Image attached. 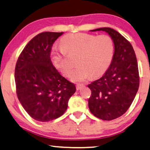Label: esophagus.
I'll list each match as a JSON object with an SVG mask.
<instances>
[{"label": "esophagus", "instance_id": "34e87169", "mask_svg": "<svg viewBox=\"0 0 150 150\" xmlns=\"http://www.w3.org/2000/svg\"><path fill=\"white\" fill-rule=\"evenodd\" d=\"M83 87H84V85L83 84H77L76 85V89H77V90H79V89H81V88H82Z\"/></svg>", "mask_w": 150, "mask_h": 150}]
</instances>
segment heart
I'll return each instance as SVG.
<instances>
[{"mask_svg": "<svg viewBox=\"0 0 150 150\" xmlns=\"http://www.w3.org/2000/svg\"><path fill=\"white\" fill-rule=\"evenodd\" d=\"M62 47H54L52 60L64 75H70L73 63L67 57L79 54L77 67L71 74L73 81H84L92 75H103L110 67L115 53V44L108 35H93L87 33H71L62 38Z\"/></svg>", "mask_w": 150, "mask_h": 150, "instance_id": "obj_1", "label": "heart"}]
</instances>
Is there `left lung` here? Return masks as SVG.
I'll return each mask as SVG.
<instances>
[{
    "mask_svg": "<svg viewBox=\"0 0 150 150\" xmlns=\"http://www.w3.org/2000/svg\"><path fill=\"white\" fill-rule=\"evenodd\" d=\"M115 44V53L110 67L100 79L88 85L91 95L89 110L95 117L111 120L121 117L132 104L139 86L138 64L130 42L113 29L102 28Z\"/></svg>",
    "mask_w": 150,
    "mask_h": 150,
    "instance_id": "left-lung-1",
    "label": "left lung"
}]
</instances>
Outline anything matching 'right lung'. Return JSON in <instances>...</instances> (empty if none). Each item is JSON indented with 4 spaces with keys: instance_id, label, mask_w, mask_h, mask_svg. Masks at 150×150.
Segmentation results:
<instances>
[{
    "instance_id": "1",
    "label": "right lung",
    "mask_w": 150,
    "mask_h": 150,
    "mask_svg": "<svg viewBox=\"0 0 150 150\" xmlns=\"http://www.w3.org/2000/svg\"><path fill=\"white\" fill-rule=\"evenodd\" d=\"M63 32L40 33L20 54L15 69L16 93L33 119L48 122L62 116L75 92L74 83L60 74L50 59L51 48Z\"/></svg>"
}]
</instances>
